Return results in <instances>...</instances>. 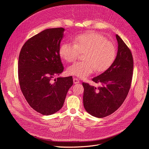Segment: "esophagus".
<instances>
[{
    "label": "esophagus",
    "instance_id": "esophagus-1",
    "mask_svg": "<svg viewBox=\"0 0 149 149\" xmlns=\"http://www.w3.org/2000/svg\"><path fill=\"white\" fill-rule=\"evenodd\" d=\"M73 82L74 84H77V83H79V81L78 78H73Z\"/></svg>",
    "mask_w": 149,
    "mask_h": 149
}]
</instances>
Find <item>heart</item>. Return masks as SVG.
<instances>
[{
    "instance_id": "1",
    "label": "heart",
    "mask_w": 149,
    "mask_h": 149,
    "mask_svg": "<svg viewBox=\"0 0 149 149\" xmlns=\"http://www.w3.org/2000/svg\"><path fill=\"white\" fill-rule=\"evenodd\" d=\"M69 42L62 43L59 48L60 56L65 61H75L84 53L82 61H78L67 68L70 75L85 78L95 70L102 72L107 70L114 62L117 50L113 42L107 40L102 35L95 32H88L76 35Z\"/></svg>"
}]
</instances>
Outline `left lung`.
Segmentation results:
<instances>
[{"instance_id":"obj_1","label":"left lung","mask_w":149,"mask_h":149,"mask_svg":"<svg viewBox=\"0 0 149 149\" xmlns=\"http://www.w3.org/2000/svg\"><path fill=\"white\" fill-rule=\"evenodd\" d=\"M118 52L113 64L103 73L92 79L101 86L97 88L83 82V104L86 110L98 118L115 112L123 103L131 87L133 74L132 52L116 35Z\"/></svg>"}]
</instances>
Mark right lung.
<instances>
[{
	"label": "right lung",
	"instance_id": "1",
	"mask_svg": "<svg viewBox=\"0 0 149 149\" xmlns=\"http://www.w3.org/2000/svg\"><path fill=\"white\" fill-rule=\"evenodd\" d=\"M63 28L45 29L29 39L20 50L18 78L28 103L42 115H51L63 105L72 77L52 78L62 72L59 54Z\"/></svg>",
	"mask_w": 149,
	"mask_h": 149
}]
</instances>
